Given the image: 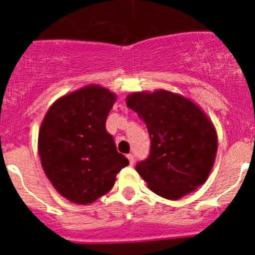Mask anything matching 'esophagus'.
<instances>
[{
	"mask_svg": "<svg viewBox=\"0 0 255 255\" xmlns=\"http://www.w3.org/2000/svg\"><path fill=\"white\" fill-rule=\"evenodd\" d=\"M126 157H128V159H129V163L132 166V164H134V162H135L134 154H128V155H126Z\"/></svg>",
	"mask_w": 255,
	"mask_h": 255,
	"instance_id": "esophagus-1",
	"label": "esophagus"
}]
</instances>
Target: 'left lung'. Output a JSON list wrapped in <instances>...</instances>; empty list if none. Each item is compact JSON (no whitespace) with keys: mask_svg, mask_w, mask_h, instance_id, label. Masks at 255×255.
<instances>
[{"mask_svg":"<svg viewBox=\"0 0 255 255\" xmlns=\"http://www.w3.org/2000/svg\"><path fill=\"white\" fill-rule=\"evenodd\" d=\"M126 105L147 125L150 152L135 168L153 193L176 200L206 182L216 159L217 134L199 106L161 89L131 93Z\"/></svg>","mask_w":255,"mask_h":255,"instance_id":"1","label":"left lung"}]
</instances>
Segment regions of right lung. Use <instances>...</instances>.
<instances>
[{"label": "right lung", "instance_id": "obj_1", "mask_svg": "<svg viewBox=\"0 0 255 255\" xmlns=\"http://www.w3.org/2000/svg\"><path fill=\"white\" fill-rule=\"evenodd\" d=\"M116 96L88 85L49 107L38 136L40 163L52 185L67 200L89 204L107 194L129 161L106 130Z\"/></svg>", "mask_w": 255, "mask_h": 255}]
</instances>
